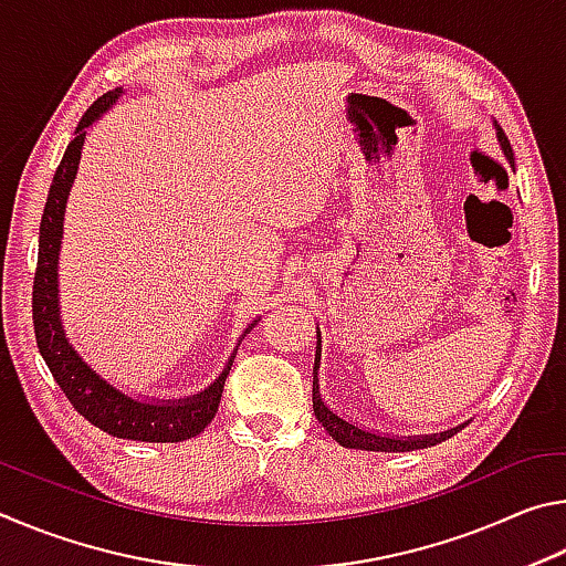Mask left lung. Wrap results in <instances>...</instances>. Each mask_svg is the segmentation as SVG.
<instances>
[{
	"instance_id": "1",
	"label": "left lung",
	"mask_w": 566,
	"mask_h": 566,
	"mask_svg": "<svg viewBox=\"0 0 566 566\" xmlns=\"http://www.w3.org/2000/svg\"><path fill=\"white\" fill-rule=\"evenodd\" d=\"M494 129H496V139H500L504 157L510 159V165L514 167V151L510 139H506L504 129L500 124L494 122ZM317 354H314V381H312V407H314V415L322 421V427L327 429L329 437L334 442H339L342 447H349V449H364V452H415V449H424V447H434L439 442H444L452 434H457V429H447V432H439V434H424V437H389V434H377V432H369V429L352 424L339 415H334V411L324 405V399L319 395V377H317V369H319V359H322V334L317 327Z\"/></svg>"
}]
</instances>
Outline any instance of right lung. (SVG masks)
<instances>
[{
    "instance_id": "add662e5",
    "label": "right lung",
    "mask_w": 566,
    "mask_h": 566,
    "mask_svg": "<svg viewBox=\"0 0 566 566\" xmlns=\"http://www.w3.org/2000/svg\"><path fill=\"white\" fill-rule=\"evenodd\" d=\"M119 97L122 87L102 94L84 112V117L76 124L74 139L70 142L60 167L54 171L40 224V256H36L32 290L34 337L42 359L46 361V367H50L54 381L62 387L66 399L72 401V407L84 419L99 427L102 432L119 439H134V442H185V439L205 432V427L214 419L237 352L229 357L227 367L214 379V385H209L199 395H191L187 399H137L109 385L99 371H94L80 357V352L66 339L60 317V274H56V264H60L66 199H70L76 167H80L87 127H92ZM252 327H247V332Z\"/></svg>"
}]
</instances>
